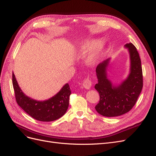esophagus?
<instances>
[{"label": "esophagus", "mask_w": 156, "mask_h": 156, "mask_svg": "<svg viewBox=\"0 0 156 156\" xmlns=\"http://www.w3.org/2000/svg\"><path fill=\"white\" fill-rule=\"evenodd\" d=\"M83 85L84 87V88H86V89L90 88V87L92 86V82L89 77H87L84 80L83 83Z\"/></svg>", "instance_id": "1"}]
</instances>
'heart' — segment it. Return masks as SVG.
<instances>
[{
  "mask_svg": "<svg viewBox=\"0 0 156 156\" xmlns=\"http://www.w3.org/2000/svg\"><path fill=\"white\" fill-rule=\"evenodd\" d=\"M94 45V46L93 47V48L90 51V53L86 57V62L90 66L94 65L97 62L103 48V44L101 42H98L96 44L95 42H86V43L82 44L78 47V50L83 51L88 48H90Z\"/></svg>",
  "mask_w": 156,
  "mask_h": 156,
  "instance_id": "heart-1",
  "label": "heart"
}]
</instances>
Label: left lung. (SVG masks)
<instances>
[{
  "label": "left lung",
  "mask_w": 156,
  "mask_h": 156,
  "mask_svg": "<svg viewBox=\"0 0 156 156\" xmlns=\"http://www.w3.org/2000/svg\"><path fill=\"white\" fill-rule=\"evenodd\" d=\"M125 47L130 55V73L119 86H113L107 79L106 70L109 59L99 64L96 69L98 83L94 87L100 94V101L95 108L102 116L114 117L129 112L142 90L143 70L139 53L133 44H127Z\"/></svg>",
  "instance_id": "8db88e82"
}]
</instances>
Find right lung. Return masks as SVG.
Here are the masks:
<instances>
[{"mask_svg":"<svg viewBox=\"0 0 156 156\" xmlns=\"http://www.w3.org/2000/svg\"><path fill=\"white\" fill-rule=\"evenodd\" d=\"M12 83L17 104L33 119L41 122H51L60 119L66 112L72 93L68 83L55 96L44 101L32 100L23 94L13 73Z\"/></svg>","mask_w":156,"mask_h":156,"instance_id":"obj_1","label":"right lung"}]
</instances>
